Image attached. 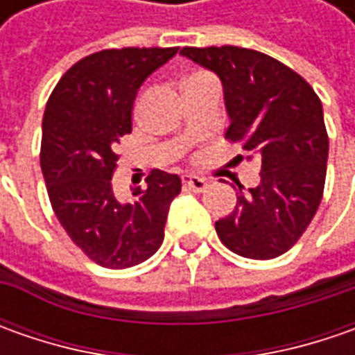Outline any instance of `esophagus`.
I'll list each match as a JSON object with an SVG mask.
<instances>
[{"label":"esophagus","mask_w":355,"mask_h":355,"mask_svg":"<svg viewBox=\"0 0 355 355\" xmlns=\"http://www.w3.org/2000/svg\"><path fill=\"white\" fill-rule=\"evenodd\" d=\"M182 184H184L185 187H189V189H193V191H205L209 182H207L205 178L193 175V173H184V175H182Z\"/></svg>","instance_id":"obj_1"}]
</instances>
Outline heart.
I'll use <instances>...</instances> for the list:
<instances>
[{"mask_svg":"<svg viewBox=\"0 0 355 355\" xmlns=\"http://www.w3.org/2000/svg\"><path fill=\"white\" fill-rule=\"evenodd\" d=\"M191 76H196V75H191Z\"/></svg>","mask_w":355,"mask_h":355,"instance_id":"heart-1","label":"heart"}]
</instances>
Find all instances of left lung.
<instances>
[{"label": "left lung", "instance_id": "obj_1", "mask_svg": "<svg viewBox=\"0 0 355 355\" xmlns=\"http://www.w3.org/2000/svg\"><path fill=\"white\" fill-rule=\"evenodd\" d=\"M182 55L221 78L231 116L225 138L261 162L259 185L243 191L237 184V205L215 221V231L241 257H280L302 237L324 196L328 132L320 98L261 51L223 45L184 47Z\"/></svg>", "mask_w": 355, "mask_h": 355}]
</instances>
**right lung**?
Masks as SVG:
<instances>
[{"mask_svg": "<svg viewBox=\"0 0 355 355\" xmlns=\"http://www.w3.org/2000/svg\"><path fill=\"white\" fill-rule=\"evenodd\" d=\"M178 47L104 49L75 62L47 101L41 170L51 207L80 251L106 268L140 265L159 249L175 173L152 170L132 203L114 196L118 140L132 132V106L148 76Z\"/></svg>", "mask_w": 355, "mask_h": 355, "instance_id": "right-lung-1", "label": "right lung"}]
</instances>
